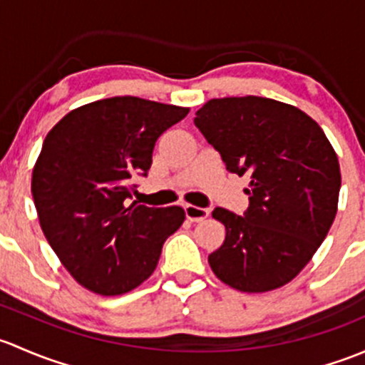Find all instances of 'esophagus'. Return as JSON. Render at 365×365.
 Returning <instances> with one entry per match:
<instances>
[{
    "label": "esophagus",
    "mask_w": 365,
    "mask_h": 365,
    "mask_svg": "<svg viewBox=\"0 0 365 365\" xmlns=\"http://www.w3.org/2000/svg\"><path fill=\"white\" fill-rule=\"evenodd\" d=\"M184 212H186V217L190 221H204L205 217L209 216L207 209H202V207H197V205H190V204L184 205Z\"/></svg>",
    "instance_id": "obj_1"
}]
</instances>
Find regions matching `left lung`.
<instances>
[{
	"instance_id": "1",
	"label": "left lung",
	"mask_w": 365,
	"mask_h": 365,
	"mask_svg": "<svg viewBox=\"0 0 365 365\" xmlns=\"http://www.w3.org/2000/svg\"><path fill=\"white\" fill-rule=\"evenodd\" d=\"M195 126L232 174L250 178L244 216L212 210L227 235L209 255L210 269L247 294L284 287L309 264L336 217L341 170L332 144L306 112L262 96L209 100Z\"/></svg>"
}]
</instances>
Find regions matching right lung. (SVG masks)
Masks as SVG:
<instances>
[{"mask_svg": "<svg viewBox=\"0 0 365 365\" xmlns=\"http://www.w3.org/2000/svg\"><path fill=\"white\" fill-rule=\"evenodd\" d=\"M187 107L114 96L68 112L45 137L31 193L45 239L75 281L121 295L155 272L184 210L126 205L131 178L148 174L163 131Z\"/></svg>", "mask_w": 365, "mask_h": 365, "instance_id": "right-lung-1", "label": "right lung"}]
</instances>
